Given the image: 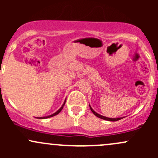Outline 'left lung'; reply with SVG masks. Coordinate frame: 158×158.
Wrapping results in <instances>:
<instances>
[{"mask_svg": "<svg viewBox=\"0 0 158 158\" xmlns=\"http://www.w3.org/2000/svg\"><path fill=\"white\" fill-rule=\"evenodd\" d=\"M89 107H90L91 111H92V113H93V114H95V116H97V117L99 118L103 119V120L109 121V122H116V121H118V120H120V119H122V118H125V117H120V118H108V117H106V116H103V115H102V114H98V113H97L96 111H94L93 109H92V108L91 107L90 105H89Z\"/></svg>", "mask_w": 158, "mask_h": 158, "instance_id": "1", "label": "left lung"}]
</instances>
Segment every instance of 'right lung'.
I'll return each instance as SVG.
<instances>
[{
	"label": "right lung",
	"mask_w": 158,
	"mask_h": 158,
	"mask_svg": "<svg viewBox=\"0 0 158 158\" xmlns=\"http://www.w3.org/2000/svg\"><path fill=\"white\" fill-rule=\"evenodd\" d=\"M66 99H65V101H64V102H63V106H61V107H60V109H59V110H57L56 111L55 113H53V114H50V115H47V116H44V117H36V118H40V119H45V118H51V117H53V116H55V115H56V114H58L60 112V111H62V109H63V106H64V105H65V103H66Z\"/></svg>",
	"instance_id": "right-lung-1"
}]
</instances>
